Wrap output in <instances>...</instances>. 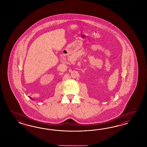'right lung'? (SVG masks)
Instances as JSON below:
<instances>
[{
	"label": "right lung",
	"instance_id": "right-lung-1",
	"mask_svg": "<svg viewBox=\"0 0 147 147\" xmlns=\"http://www.w3.org/2000/svg\"><path fill=\"white\" fill-rule=\"evenodd\" d=\"M29 98H31V99H32V100H33V99H32V98H31V97H29Z\"/></svg>",
	"mask_w": 147,
	"mask_h": 147
}]
</instances>
